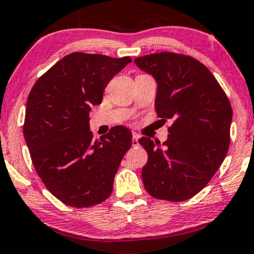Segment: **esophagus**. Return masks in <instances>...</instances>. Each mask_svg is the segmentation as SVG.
<instances>
[{
	"instance_id": "obj_1",
	"label": "esophagus",
	"mask_w": 254,
	"mask_h": 254,
	"mask_svg": "<svg viewBox=\"0 0 254 254\" xmlns=\"http://www.w3.org/2000/svg\"><path fill=\"white\" fill-rule=\"evenodd\" d=\"M139 137H140L139 134L133 133V140H132V145H133V146H137V145H139Z\"/></svg>"
}]
</instances>
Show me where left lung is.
Masks as SVG:
<instances>
[{
	"label": "left lung",
	"mask_w": 254,
	"mask_h": 254,
	"mask_svg": "<svg viewBox=\"0 0 254 254\" xmlns=\"http://www.w3.org/2000/svg\"><path fill=\"white\" fill-rule=\"evenodd\" d=\"M134 64L156 81L158 117L173 120L162 146L149 137L139 140L148 153L143 186L156 199L184 201L199 193L223 164L232 107L213 74L195 59L158 53Z\"/></svg>",
	"instance_id": "8db88e82"
}]
</instances>
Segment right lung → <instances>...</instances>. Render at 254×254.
<instances>
[{
    "instance_id": "obj_1",
    "label": "right lung",
    "mask_w": 254,
    "mask_h": 254,
    "mask_svg": "<svg viewBox=\"0 0 254 254\" xmlns=\"http://www.w3.org/2000/svg\"><path fill=\"white\" fill-rule=\"evenodd\" d=\"M132 62L71 53L45 73L27 100L23 134L34 167L53 195L71 207H89L111 195L119 166L132 146L124 126L94 140L89 112L109 81Z\"/></svg>"
}]
</instances>
